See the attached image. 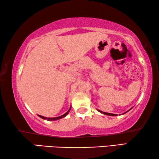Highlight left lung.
<instances>
[{"instance_id":"8db88e82","label":"left lung","mask_w":159,"mask_h":159,"mask_svg":"<svg viewBox=\"0 0 159 159\" xmlns=\"http://www.w3.org/2000/svg\"><path fill=\"white\" fill-rule=\"evenodd\" d=\"M98 111H99V112H101V113H102V114H105V115H109V116H116L117 114H109V113H107V112H102V111H100V110H98ZM127 112V111H126ZM125 114V113H124Z\"/></svg>"}]
</instances>
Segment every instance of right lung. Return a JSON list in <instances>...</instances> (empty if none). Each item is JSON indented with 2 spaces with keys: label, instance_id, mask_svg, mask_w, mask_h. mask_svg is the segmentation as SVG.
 <instances>
[{
  "label": "right lung",
  "instance_id": "obj_1",
  "mask_svg": "<svg viewBox=\"0 0 159 159\" xmlns=\"http://www.w3.org/2000/svg\"><path fill=\"white\" fill-rule=\"evenodd\" d=\"M70 109H71V107H70V109H69V111H67L66 113H65V114H64L61 115V116H58V117H55V118H46V117L42 116H41V115H39V116L41 117V118H43V119H47V120H58V119H60V118H61L65 117L66 116L69 114Z\"/></svg>",
  "mask_w": 159,
  "mask_h": 159
}]
</instances>
